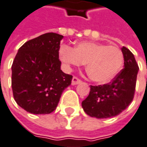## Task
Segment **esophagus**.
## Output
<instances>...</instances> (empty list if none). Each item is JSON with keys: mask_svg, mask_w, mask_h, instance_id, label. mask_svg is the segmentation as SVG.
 Here are the masks:
<instances>
[{"mask_svg": "<svg viewBox=\"0 0 147 147\" xmlns=\"http://www.w3.org/2000/svg\"><path fill=\"white\" fill-rule=\"evenodd\" d=\"M80 82H81V80L79 79V78H77L76 76H74L73 78H72V80H71V84L75 86V85H78V84H80Z\"/></svg>", "mask_w": 147, "mask_h": 147, "instance_id": "1", "label": "esophagus"}]
</instances>
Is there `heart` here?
<instances>
[{
	"mask_svg": "<svg viewBox=\"0 0 147 147\" xmlns=\"http://www.w3.org/2000/svg\"><path fill=\"white\" fill-rule=\"evenodd\" d=\"M59 57L67 66L86 64L89 78L99 84L115 78L123 64V54L118 47L95 42H80L74 49L64 45L60 48Z\"/></svg>",
	"mask_w": 147,
	"mask_h": 147,
	"instance_id": "1",
	"label": "heart"
}]
</instances>
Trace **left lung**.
Wrapping results in <instances>:
<instances>
[{"mask_svg": "<svg viewBox=\"0 0 147 147\" xmlns=\"http://www.w3.org/2000/svg\"><path fill=\"white\" fill-rule=\"evenodd\" d=\"M124 68L112 80L103 86H90V91L82 108L86 114L97 118L117 116L126 109L133 99L139 67L134 55L123 47Z\"/></svg>", "mask_w": 147, "mask_h": 147, "instance_id": "left-lung-1", "label": "left lung"}]
</instances>
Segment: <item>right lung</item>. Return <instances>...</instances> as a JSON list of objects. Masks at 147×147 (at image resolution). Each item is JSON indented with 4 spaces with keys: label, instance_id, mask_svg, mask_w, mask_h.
<instances>
[{
    "label": "right lung",
    "instance_id": "1",
    "mask_svg": "<svg viewBox=\"0 0 147 147\" xmlns=\"http://www.w3.org/2000/svg\"><path fill=\"white\" fill-rule=\"evenodd\" d=\"M63 36L47 33L24 43L18 50L11 70V86L18 105L33 114L56 109L72 76L61 70L60 42Z\"/></svg>",
    "mask_w": 147,
    "mask_h": 147
}]
</instances>
